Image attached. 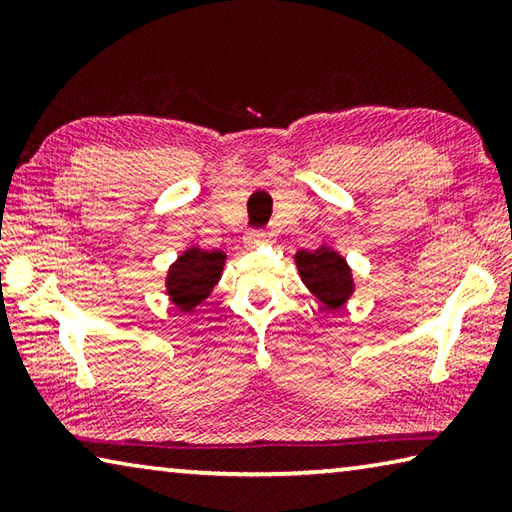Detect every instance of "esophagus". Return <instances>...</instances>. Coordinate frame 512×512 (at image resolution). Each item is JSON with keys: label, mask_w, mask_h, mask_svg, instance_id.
Instances as JSON below:
<instances>
[{"label": "esophagus", "mask_w": 512, "mask_h": 512, "mask_svg": "<svg viewBox=\"0 0 512 512\" xmlns=\"http://www.w3.org/2000/svg\"><path fill=\"white\" fill-rule=\"evenodd\" d=\"M268 239V232L266 230H253L250 232V235L246 237V241L250 246H257V244H262V241H266Z\"/></svg>", "instance_id": "obj_1"}]
</instances>
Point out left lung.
Masks as SVG:
<instances>
[{"mask_svg":"<svg viewBox=\"0 0 512 512\" xmlns=\"http://www.w3.org/2000/svg\"><path fill=\"white\" fill-rule=\"evenodd\" d=\"M296 264L302 282L307 284L309 291L323 302L325 307L336 309L350 298L354 289L352 273L345 259L332 248H318L314 253L309 250H298Z\"/></svg>","mask_w":512,"mask_h":512,"instance_id":"left-lung-1","label":"left lung"}]
</instances>
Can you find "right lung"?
I'll list each match as a JSON object with an SVG mask.
<instances>
[{
  "mask_svg": "<svg viewBox=\"0 0 512 512\" xmlns=\"http://www.w3.org/2000/svg\"><path fill=\"white\" fill-rule=\"evenodd\" d=\"M225 264L221 250L189 248L169 268L167 291L171 302L180 311H192L196 305L210 296L214 284L219 282Z\"/></svg>",
  "mask_w": 512,
  "mask_h": 512,
  "instance_id": "obj_1",
  "label": "right lung"
}]
</instances>
